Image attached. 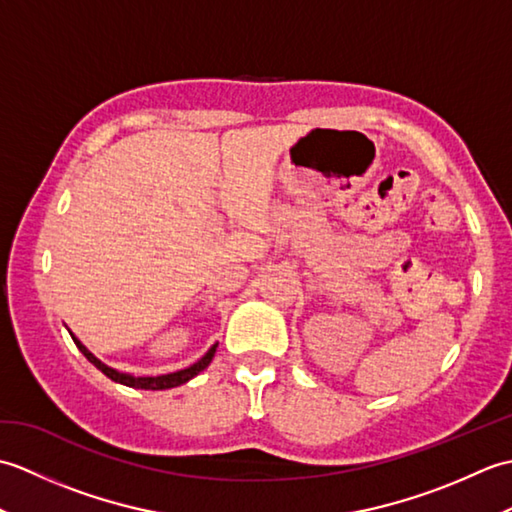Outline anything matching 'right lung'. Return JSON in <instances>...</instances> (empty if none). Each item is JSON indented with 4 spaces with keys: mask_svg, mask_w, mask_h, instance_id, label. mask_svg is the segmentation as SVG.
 Returning <instances> with one entry per match:
<instances>
[{
    "mask_svg": "<svg viewBox=\"0 0 512 512\" xmlns=\"http://www.w3.org/2000/svg\"><path fill=\"white\" fill-rule=\"evenodd\" d=\"M72 341H74L76 347H79V350L83 352V356L88 358V361H90L94 367H99L107 378H112L114 383H121V385H127V387H138V389H171V387H178V385H182V383H187V380H191L193 376H198L204 367H209V363L213 361L215 347H217V345H213L211 350L206 352L198 363H193V365L187 367V369H180V372L165 374V376H145V378H136V376H129V374H118L116 369L103 365V363L99 361V358H96L92 352H88V347H85L81 341H76L74 336H72Z\"/></svg>",
    "mask_w": 512,
    "mask_h": 512,
    "instance_id": "obj_1",
    "label": "right lung"
}]
</instances>
